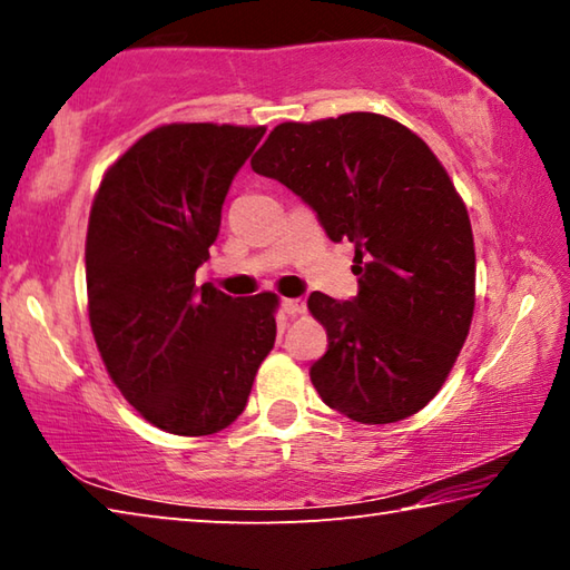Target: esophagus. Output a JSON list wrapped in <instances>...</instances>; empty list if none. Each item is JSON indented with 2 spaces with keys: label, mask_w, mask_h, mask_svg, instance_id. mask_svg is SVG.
Listing matches in <instances>:
<instances>
[{
  "label": "esophagus",
  "mask_w": 570,
  "mask_h": 570,
  "mask_svg": "<svg viewBox=\"0 0 570 570\" xmlns=\"http://www.w3.org/2000/svg\"><path fill=\"white\" fill-rule=\"evenodd\" d=\"M282 308L288 316H298L306 312V304L302 302V298H282Z\"/></svg>",
  "instance_id": "obj_1"
}]
</instances>
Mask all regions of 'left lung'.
<instances>
[{
	"label": "left lung",
	"mask_w": 570,
	"mask_h": 570,
	"mask_svg": "<svg viewBox=\"0 0 570 570\" xmlns=\"http://www.w3.org/2000/svg\"><path fill=\"white\" fill-rule=\"evenodd\" d=\"M250 168L294 190L334 244H354L356 296H308L330 336L308 372L324 404L362 424L420 412L475 308L470 218L435 153L384 115L346 112L276 125Z\"/></svg>",
	"instance_id": "8db88e82"
}]
</instances>
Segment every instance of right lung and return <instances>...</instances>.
<instances>
[{
  "instance_id": "1",
  "label": "right lung",
  "mask_w": 570,
  "mask_h": 570,
  "mask_svg": "<svg viewBox=\"0 0 570 570\" xmlns=\"http://www.w3.org/2000/svg\"><path fill=\"white\" fill-rule=\"evenodd\" d=\"M266 128L173 122L105 173L90 210V326L112 382L142 417L200 438L244 412L274 350L276 294L196 286L230 180Z\"/></svg>"
}]
</instances>
